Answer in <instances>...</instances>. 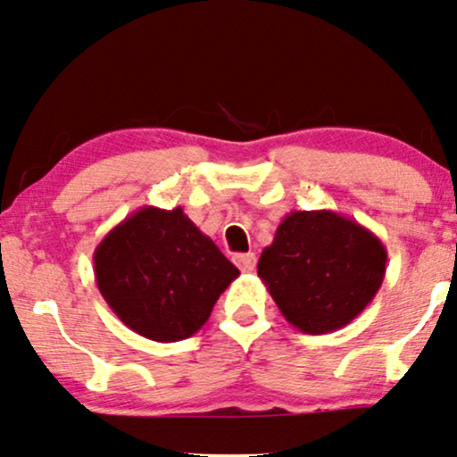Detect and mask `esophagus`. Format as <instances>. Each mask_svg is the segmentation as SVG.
<instances>
[{"instance_id": "esophagus-1", "label": "esophagus", "mask_w": 457, "mask_h": 457, "mask_svg": "<svg viewBox=\"0 0 457 457\" xmlns=\"http://www.w3.org/2000/svg\"><path fill=\"white\" fill-rule=\"evenodd\" d=\"M234 263L243 272H251V270H255L257 257H255V253H238V255H234Z\"/></svg>"}]
</instances>
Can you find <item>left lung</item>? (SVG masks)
Listing matches in <instances>:
<instances>
[{"label":"left lung","mask_w":457,"mask_h":457,"mask_svg":"<svg viewBox=\"0 0 457 457\" xmlns=\"http://www.w3.org/2000/svg\"><path fill=\"white\" fill-rule=\"evenodd\" d=\"M386 263L381 240L353 219L332 211H294L262 251L257 277L291 326L328 334L370 304Z\"/></svg>","instance_id":"obj_1"}]
</instances>
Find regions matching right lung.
<instances>
[{
  "instance_id": "right-lung-1",
  "label": "right lung",
  "mask_w": 457,
  "mask_h": 457,
  "mask_svg": "<svg viewBox=\"0 0 457 457\" xmlns=\"http://www.w3.org/2000/svg\"><path fill=\"white\" fill-rule=\"evenodd\" d=\"M93 263L114 315L157 343L194 337L240 274L180 206L138 208L104 236Z\"/></svg>"
}]
</instances>
